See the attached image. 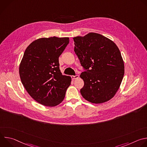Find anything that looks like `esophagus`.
<instances>
[{"label":"esophagus","instance_id":"esophagus-1","mask_svg":"<svg viewBox=\"0 0 147 147\" xmlns=\"http://www.w3.org/2000/svg\"><path fill=\"white\" fill-rule=\"evenodd\" d=\"M78 77H79V76H78V75H76V76H71V78H72L73 80L77 79Z\"/></svg>","mask_w":147,"mask_h":147}]
</instances>
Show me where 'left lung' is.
<instances>
[{"mask_svg":"<svg viewBox=\"0 0 147 147\" xmlns=\"http://www.w3.org/2000/svg\"><path fill=\"white\" fill-rule=\"evenodd\" d=\"M73 39L75 53L86 70L80 74L84 81L81 95L94 103L108 101L119 90L124 74L118 47L111 39L94 32Z\"/></svg>","mask_w":147,"mask_h":147,"instance_id":"left-lung-1","label":"left lung"}]
</instances>
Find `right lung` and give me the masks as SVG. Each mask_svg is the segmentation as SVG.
<instances>
[{
  "label": "right lung",
  "instance_id": "add662e5",
  "mask_svg": "<svg viewBox=\"0 0 147 147\" xmlns=\"http://www.w3.org/2000/svg\"><path fill=\"white\" fill-rule=\"evenodd\" d=\"M69 43L68 37L42 38L24 52L19 67L21 81L29 95L43 105L60 103L71 84V77L61 74L59 63Z\"/></svg>",
  "mask_w": 147,
  "mask_h": 147
}]
</instances>
